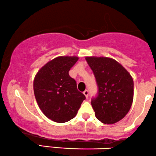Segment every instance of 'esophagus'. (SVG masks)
Listing matches in <instances>:
<instances>
[{
	"label": "esophagus",
	"mask_w": 156,
	"mask_h": 156,
	"mask_svg": "<svg viewBox=\"0 0 156 156\" xmlns=\"http://www.w3.org/2000/svg\"><path fill=\"white\" fill-rule=\"evenodd\" d=\"M83 94L85 95L86 98H87V97H88V90H85L83 92Z\"/></svg>",
	"instance_id": "1"
}]
</instances>
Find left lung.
Wrapping results in <instances>:
<instances>
[{
    "mask_svg": "<svg viewBox=\"0 0 156 156\" xmlns=\"http://www.w3.org/2000/svg\"><path fill=\"white\" fill-rule=\"evenodd\" d=\"M98 86V96L91 101L96 118L114 124L128 114L133 99V80L117 60L107 57H85Z\"/></svg>",
    "mask_w": 156,
    "mask_h": 156,
    "instance_id": "8db88e82",
    "label": "left lung"
}]
</instances>
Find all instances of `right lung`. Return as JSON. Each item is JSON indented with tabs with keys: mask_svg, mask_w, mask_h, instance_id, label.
I'll use <instances>...</instances> for the list:
<instances>
[{
	"mask_svg": "<svg viewBox=\"0 0 156 156\" xmlns=\"http://www.w3.org/2000/svg\"><path fill=\"white\" fill-rule=\"evenodd\" d=\"M77 56H59L38 70L34 80L35 98L43 114L49 120L63 123L76 116L85 96L76 88L69 71Z\"/></svg>",
	"mask_w": 156,
	"mask_h": 156,
	"instance_id": "add662e5",
	"label": "right lung"
}]
</instances>
